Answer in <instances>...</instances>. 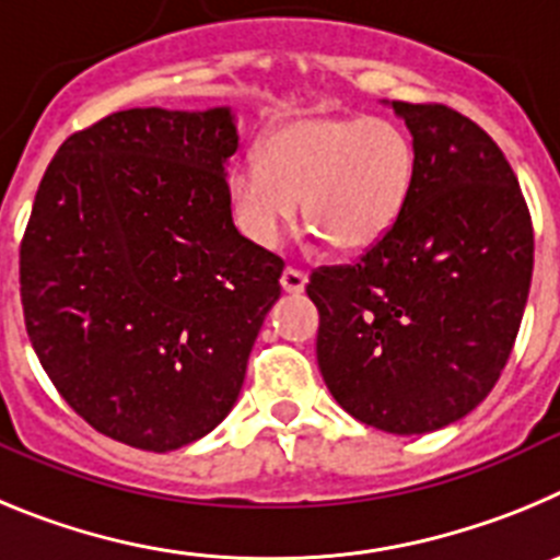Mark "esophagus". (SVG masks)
<instances>
[{
  "label": "esophagus",
  "mask_w": 560,
  "mask_h": 560,
  "mask_svg": "<svg viewBox=\"0 0 560 560\" xmlns=\"http://www.w3.org/2000/svg\"><path fill=\"white\" fill-rule=\"evenodd\" d=\"M306 287V273L299 268H284V273H281V290L290 292V295H299V292H304Z\"/></svg>",
  "instance_id": "34e87169"
}]
</instances>
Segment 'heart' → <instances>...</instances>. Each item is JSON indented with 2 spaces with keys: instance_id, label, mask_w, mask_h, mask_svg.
<instances>
[{
  "instance_id": "1",
  "label": "heart",
  "mask_w": 560,
  "mask_h": 560,
  "mask_svg": "<svg viewBox=\"0 0 560 560\" xmlns=\"http://www.w3.org/2000/svg\"><path fill=\"white\" fill-rule=\"evenodd\" d=\"M416 180V148L387 117H295L229 170L234 218L259 245L301 214L337 250H365L396 225Z\"/></svg>"
}]
</instances>
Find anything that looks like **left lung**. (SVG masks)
Returning <instances> with one entry per match:
<instances>
[{
    "label": "left lung",
    "mask_w": 560,
    "mask_h": 560,
    "mask_svg": "<svg viewBox=\"0 0 560 560\" xmlns=\"http://www.w3.org/2000/svg\"><path fill=\"white\" fill-rule=\"evenodd\" d=\"M416 180L354 265L312 270L317 365L346 412L393 435L441 430L500 380L525 315L533 223L491 136L441 103H401Z\"/></svg>",
    "instance_id": "8db88e82"
}]
</instances>
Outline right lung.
Returning a JSON list of instances; mask_svg holds the SVG:
<instances>
[{"mask_svg":"<svg viewBox=\"0 0 560 560\" xmlns=\"http://www.w3.org/2000/svg\"><path fill=\"white\" fill-rule=\"evenodd\" d=\"M229 108L117 110L60 144L19 250L24 324L85 424L173 452L229 416L284 261L231 220Z\"/></svg>","mask_w":560,"mask_h":560,"instance_id":"right-lung-1","label":"right lung"}]
</instances>
